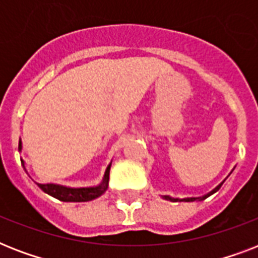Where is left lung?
Returning <instances> with one entry per match:
<instances>
[{
    "label": "left lung",
    "instance_id": "8db88e82",
    "mask_svg": "<svg viewBox=\"0 0 258 258\" xmlns=\"http://www.w3.org/2000/svg\"><path fill=\"white\" fill-rule=\"evenodd\" d=\"M224 182H225V179L222 180V182H221V183L218 184L217 187L213 188L212 191H209L208 194H205V196H202V197H191V198H182V200H180V198H171V197H170V196H162V197H163L165 200L171 201V202H194V201H204V200H206L208 197L212 196V194H214V192L218 191V190H220L221 186H222V183H224Z\"/></svg>",
    "mask_w": 258,
    "mask_h": 258
}]
</instances>
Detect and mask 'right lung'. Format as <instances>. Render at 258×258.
Returning <instances> with one entry per match:
<instances>
[{
	"label": "right lung",
	"instance_id": "obj_1",
	"mask_svg": "<svg viewBox=\"0 0 258 258\" xmlns=\"http://www.w3.org/2000/svg\"><path fill=\"white\" fill-rule=\"evenodd\" d=\"M22 150V143L20 141L18 143V151ZM21 163L25 169V162L21 159ZM109 169H111V163L107 166L105 169L104 176L100 184L93 186V187H67V186H61V184L56 183H37L38 187L41 188L42 191L49 194V196L57 198V200L62 201V202H88L95 198H99L105 192V190L108 188L109 182ZM26 170V169H25Z\"/></svg>",
	"mask_w": 258,
	"mask_h": 258
}]
</instances>
